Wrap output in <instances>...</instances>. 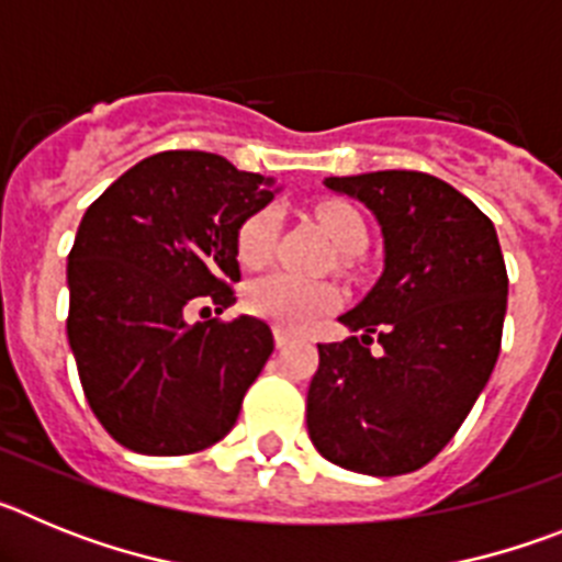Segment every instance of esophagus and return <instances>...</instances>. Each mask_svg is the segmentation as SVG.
I'll return each mask as SVG.
<instances>
[{"label":"esophagus","instance_id":"34e87169","mask_svg":"<svg viewBox=\"0 0 562 562\" xmlns=\"http://www.w3.org/2000/svg\"><path fill=\"white\" fill-rule=\"evenodd\" d=\"M286 342H290V335H286L284 329H276V346H278V349H284Z\"/></svg>","mask_w":562,"mask_h":562}]
</instances>
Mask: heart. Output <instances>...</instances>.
Masks as SVG:
<instances>
[{
	"mask_svg": "<svg viewBox=\"0 0 562 562\" xmlns=\"http://www.w3.org/2000/svg\"><path fill=\"white\" fill-rule=\"evenodd\" d=\"M315 216L331 245L342 252H357L366 245V222L351 202L326 200L315 207ZM278 241V211L261 207L250 213L236 233V256L245 267H261L272 258ZM340 292L329 281L295 276V272H270L256 278L245 292V304L252 315L265 317L284 331H304L321 315L331 312Z\"/></svg>",
	"mask_w": 562,
	"mask_h": 562,
	"instance_id": "b5f03b06",
	"label": "heart"
}]
</instances>
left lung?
<instances>
[{"label":"left lung","instance_id":"1","mask_svg":"<svg viewBox=\"0 0 562 562\" xmlns=\"http://www.w3.org/2000/svg\"><path fill=\"white\" fill-rule=\"evenodd\" d=\"M326 188L374 213L385 270L340 315L355 335L317 342L310 439L355 473H414L453 439L498 360L509 290L498 233L464 193L430 173L329 177ZM374 339L380 352L370 351Z\"/></svg>","mask_w":562,"mask_h":562}]
</instances>
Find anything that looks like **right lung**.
Here are the masks:
<instances>
[{"label": "right lung", "instance_id": "add662e5", "mask_svg": "<svg viewBox=\"0 0 562 562\" xmlns=\"http://www.w3.org/2000/svg\"><path fill=\"white\" fill-rule=\"evenodd\" d=\"M272 188L220 154L160 151L83 213L67 337L89 408L123 448L188 456L236 425L272 355L270 326L250 315L191 324L188 312L236 301V233Z\"/></svg>", "mask_w": 562, "mask_h": 562}]
</instances>
